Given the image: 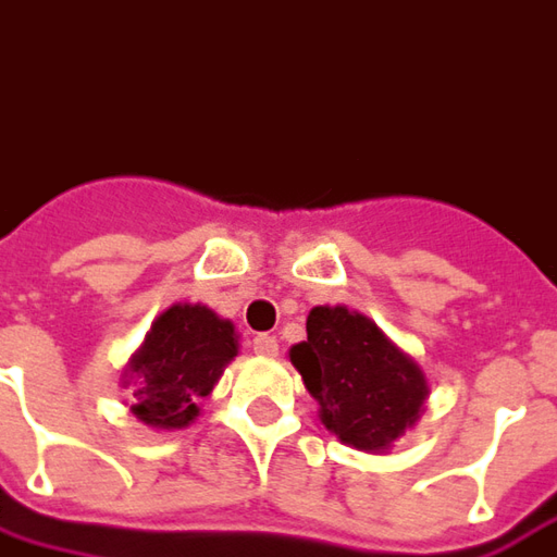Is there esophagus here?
Wrapping results in <instances>:
<instances>
[{"instance_id": "1", "label": "esophagus", "mask_w": 557, "mask_h": 557, "mask_svg": "<svg viewBox=\"0 0 557 557\" xmlns=\"http://www.w3.org/2000/svg\"><path fill=\"white\" fill-rule=\"evenodd\" d=\"M251 348H255V355L272 358V355L278 351V339H275V336H270V333H257L255 339H251Z\"/></svg>"}]
</instances>
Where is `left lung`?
Wrapping results in <instances>:
<instances>
[{
  "label": "left lung",
  "instance_id": "8db88e82",
  "mask_svg": "<svg viewBox=\"0 0 557 557\" xmlns=\"http://www.w3.org/2000/svg\"><path fill=\"white\" fill-rule=\"evenodd\" d=\"M321 421L345 446L379 451L416 424L428 382L412 358L388 343L370 318L345 306H315L306 343L290 348Z\"/></svg>",
  "mask_w": 557,
  "mask_h": 557
}]
</instances>
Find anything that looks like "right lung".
Segmentation results:
<instances>
[{"label":"right lung","instance_id":"add662e5","mask_svg":"<svg viewBox=\"0 0 557 557\" xmlns=\"http://www.w3.org/2000/svg\"><path fill=\"white\" fill-rule=\"evenodd\" d=\"M236 348L233 324L212 309L187 302L166 309L129 363V412L163 431L187 428Z\"/></svg>","mask_w":557,"mask_h":557}]
</instances>
